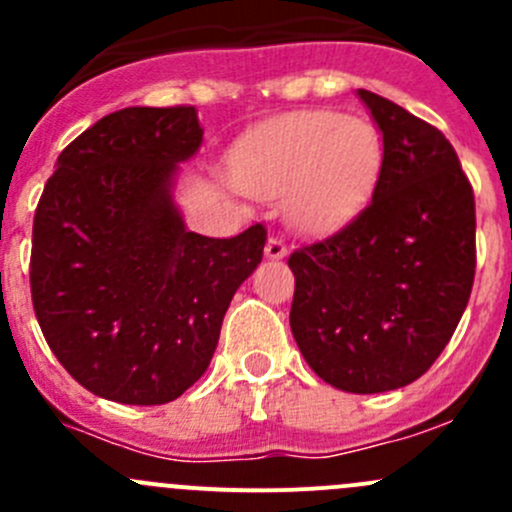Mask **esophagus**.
Returning a JSON list of instances; mask_svg holds the SVG:
<instances>
[{
    "mask_svg": "<svg viewBox=\"0 0 512 512\" xmlns=\"http://www.w3.org/2000/svg\"><path fill=\"white\" fill-rule=\"evenodd\" d=\"M287 255V245L280 240V237H270L265 245V257H270V260H282V257Z\"/></svg>",
    "mask_w": 512,
    "mask_h": 512,
    "instance_id": "esophagus-1",
    "label": "esophagus"
}]
</instances>
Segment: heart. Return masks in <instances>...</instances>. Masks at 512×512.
Returning a JSON list of instances; mask_svg holds the SVG:
<instances>
[{
  "label": "heart",
  "mask_w": 512,
  "mask_h": 512,
  "mask_svg": "<svg viewBox=\"0 0 512 512\" xmlns=\"http://www.w3.org/2000/svg\"><path fill=\"white\" fill-rule=\"evenodd\" d=\"M381 136L369 121L332 111H297L247 133L232 175L247 193L281 198L287 223L327 235L359 213L379 180Z\"/></svg>",
  "instance_id": "heart-1"
}]
</instances>
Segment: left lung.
I'll return each instance as SVG.
<instances>
[{
	"mask_svg": "<svg viewBox=\"0 0 512 512\" xmlns=\"http://www.w3.org/2000/svg\"><path fill=\"white\" fill-rule=\"evenodd\" d=\"M384 141L371 203L337 235L289 257L294 342L314 374L381 394L431 369L456 332L476 275V203L438 128L356 91Z\"/></svg>",
	"mask_w": 512,
	"mask_h": 512,
	"instance_id": "1",
	"label": "left lung"
}]
</instances>
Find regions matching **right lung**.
Wrapping results in <instances>:
<instances>
[{"instance_id":"add662e5","label":"right lung","mask_w":512,"mask_h":512,"mask_svg":"<svg viewBox=\"0 0 512 512\" xmlns=\"http://www.w3.org/2000/svg\"><path fill=\"white\" fill-rule=\"evenodd\" d=\"M193 106L108 113L61 151L32 232V302L46 344L101 399L156 406L208 369L267 232H190L173 188L198 153Z\"/></svg>"}]
</instances>
